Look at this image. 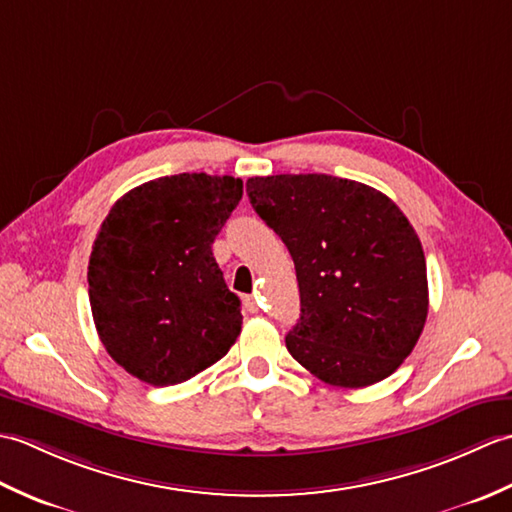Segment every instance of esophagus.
Instances as JSON below:
<instances>
[{"label":"esophagus","instance_id":"obj_1","mask_svg":"<svg viewBox=\"0 0 512 512\" xmlns=\"http://www.w3.org/2000/svg\"><path fill=\"white\" fill-rule=\"evenodd\" d=\"M244 306H246V310H248V312H259L257 299H253V297H246V299H244Z\"/></svg>","mask_w":512,"mask_h":512}]
</instances>
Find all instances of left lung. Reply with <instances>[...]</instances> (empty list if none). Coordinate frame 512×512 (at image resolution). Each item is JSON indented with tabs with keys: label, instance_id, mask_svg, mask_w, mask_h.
<instances>
[{
	"label": "left lung",
	"instance_id": "obj_1",
	"mask_svg": "<svg viewBox=\"0 0 512 512\" xmlns=\"http://www.w3.org/2000/svg\"><path fill=\"white\" fill-rule=\"evenodd\" d=\"M246 193L295 262L292 358L334 387L394 374L429 310L427 264L405 213L385 193L325 173L250 178Z\"/></svg>",
	"mask_w": 512,
	"mask_h": 512
}]
</instances>
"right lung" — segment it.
I'll return each instance as SVG.
<instances>
[{
	"label": "right lung",
	"instance_id": "obj_1",
	"mask_svg": "<svg viewBox=\"0 0 512 512\" xmlns=\"http://www.w3.org/2000/svg\"><path fill=\"white\" fill-rule=\"evenodd\" d=\"M242 193L233 176L178 173L125 193L103 220L88 266L92 317L107 354L143 383H184L239 336V299L211 244Z\"/></svg>",
	"mask_w": 512,
	"mask_h": 512
}]
</instances>
